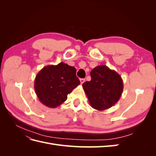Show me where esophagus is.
<instances>
[{
	"label": "esophagus",
	"mask_w": 156,
	"mask_h": 156,
	"mask_svg": "<svg viewBox=\"0 0 156 156\" xmlns=\"http://www.w3.org/2000/svg\"><path fill=\"white\" fill-rule=\"evenodd\" d=\"M84 81H85V79H80V83H81V84H83V83H84Z\"/></svg>",
	"instance_id": "34e87169"
}]
</instances>
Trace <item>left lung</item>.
<instances>
[{"label":"left lung","instance_id":"1","mask_svg":"<svg viewBox=\"0 0 156 156\" xmlns=\"http://www.w3.org/2000/svg\"><path fill=\"white\" fill-rule=\"evenodd\" d=\"M90 76L91 81L84 82L83 88L91 107L101 111L116 104L124 88L120 75L106 66L100 65L91 71Z\"/></svg>","mask_w":156,"mask_h":156}]
</instances>
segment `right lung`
I'll list each match as a JSON object with an SVG mask.
<instances>
[{"instance_id": "1", "label": "right lung", "mask_w": 156, "mask_h": 156, "mask_svg": "<svg viewBox=\"0 0 156 156\" xmlns=\"http://www.w3.org/2000/svg\"><path fill=\"white\" fill-rule=\"evenodd\" d=\"M79 84L76 69L60 62L47 66L37 73L34 90L41 103L50 108H56L66 100L68 94Z\"/></svg>"}]
</instances>
